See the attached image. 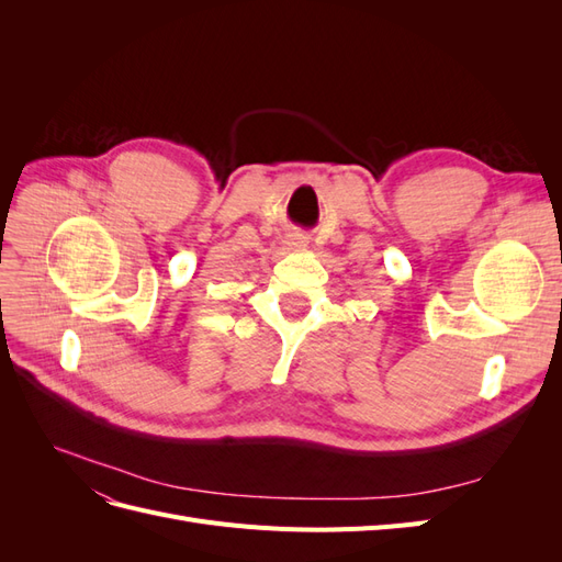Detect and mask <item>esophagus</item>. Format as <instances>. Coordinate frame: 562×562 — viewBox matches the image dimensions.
<instances>
[{"mask_svg":"<svg viewBox=\"0 0 562 562\" xmlns=\"http://www.w3.org/2000/svg\"><path fill=\"white\" fill-rule=\"evenodd\" d=\"M291 246H293V248H304V246H307V241H304L302 236H293V239H291Z\"/></svg>","mask_w":562,"mask_h":562,"instance_id":"34e87169","label":"esophagus"}]
</instances>
